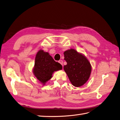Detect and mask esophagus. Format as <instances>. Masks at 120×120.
<instances>
[{
	"instance_id": "1",
	"label": "esophagus",
	"mask_w": 120,
	"mask_h": 120,
	"mask_svg": "<svg viewBox=\"0 0 120 120\" xmlns=\"http://www.w3.org/2000/svg\"><path fill=\"white\" fill-rule=\"evenodd\" d=\"M59 63L60 64L62 65H63V60H59Z\"/></svg>"
}]
</instances>
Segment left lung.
Instances as JSON below:
<instances>
[{"label":"left lung","mask_w":120,"mask_h":120,"mask_svg":"<svg viewBox=\"0 0 120 120\" xmlns=\"http://www.w3.org/2000/svg\"><path fill=\"white\" fill-rule=\"evenodd\" d=\"M64 60L67 64L64 68L72 84L80 87L85 83L89 79L91 66L86 57L74 49L64 52Z\"/></svg>","instance_id":"obj_1"}]
</instances>
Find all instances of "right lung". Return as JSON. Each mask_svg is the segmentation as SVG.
Returning a JSON list of instances; mask_svg holds the SVG:
<instances>
[{"instance_id": "add662e5", "label": "right lung", "mask_w": 120, "mask_h": 120, "mask_svg": "<svg viewBox=\"0 0 120 120\" xmlns=\"http://www.w3.org/2000/svg\"><path fill=\"white\" fill-rule=\"evenodd\" d=\"M63 68L62 65L56 62L47 52L40 50L37 52L36 57L33 73L36 77L42 84L52 77V74Z\"/></svg>"}]
</instances>
